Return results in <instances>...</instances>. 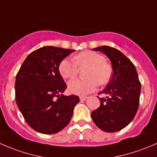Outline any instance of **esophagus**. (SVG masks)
<instances>
[{"label":"esophagus","instance_id":"34e87169","mask_svg":"<svg viewBox=\"0 0 157 157\" xmlns=\"http://www.w3.org/2000/svg\"><path fill=\"white\" fill-rule=\"evenodd\" d=\"M86 99H87V97H85V96H80V101H83V100H86Z\"/></svg>","mask_w":157,"mask_h":157}]
</instances>
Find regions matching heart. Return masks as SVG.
<instances>
[{
	"label": "heart",
	"mask_w": 157,
	"mask_h": 157,
	"mask_svg": "<svg viewBox=\"0 0 157 157\" xmlns=\"http://www.w3.org/2000/svg\"><path fill=\"white\" fill-rule=\"evenodd\" d=\"M74 62L65 58L59 63L58 71L64 79L74 78L78 74V67H88L86 71L87 79L71 80L68 83V90L77 95H85L97 89L98 81L100 84H105L109 80L111 70L105 63V58L101 54L90 51H85L77 54Z\"/></svg>",
	"instance_id": "obj_1"
}]
</instances>
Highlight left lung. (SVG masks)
<instances>
[{
    "instance_id": "8db88e82",
    "label": "left lung",
    "mask_w": 157,
    "mask_h": 157,
    "mask_svg": "<svg viewBox=\"0 0 157 157\" xmlns=\"http://www.w3.org/2000/svg\"><path fill=\"white\" fill-rule=\"evenodd\" d=\"M101 51L110 60L113 76L98 98L100 106L91 113L94 124L105 132L113 133L127 127L138 110L141 84L133 63L122 52L108 46L93 49Z\"/></svg>"
}]
</instances>
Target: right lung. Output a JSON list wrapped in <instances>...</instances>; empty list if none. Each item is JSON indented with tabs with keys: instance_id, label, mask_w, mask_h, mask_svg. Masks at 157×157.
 Masks as SVG:
<instances>
[{
	"instance_id": "1",
	"label": "right lung",
	"mask_w": 157,
	"mask_h": 157,
	"mask_svg": "<svg viewBox=\"0 0 157 157\" xmlns=\"http://www.w3.org/2000/svg\"><path fill=\"white\" fill-rule=\"evenodd\" d=\"M75 51L52 46L30 53L15 80V100L29 126L44 134L58 133L68 125L79 97L65 96L67 84L58 71L62 60Z\"/></svg>"
}]
</instances>
